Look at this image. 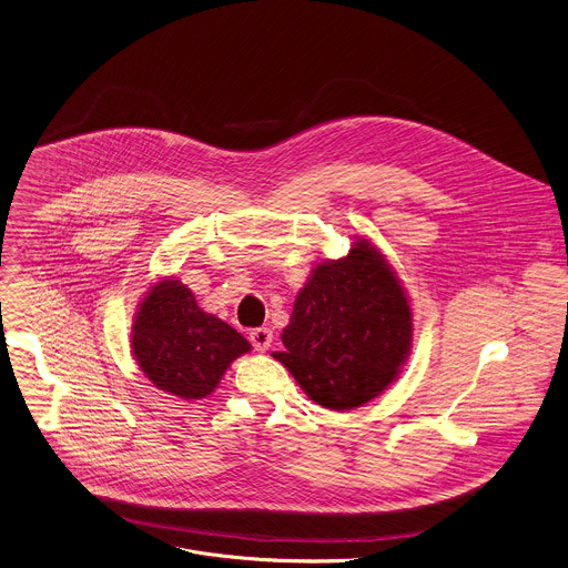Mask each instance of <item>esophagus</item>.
I'll return each mask as SVG.
<instances>
[{
  "label": "esophagus",
  "instance_id": "1",
  "mask_svg": "<svg viewBox=\"0 0 568 568\" xmlns=\"http://www.w3.org/2000/svg\"><path fill=\"white\" fill-rule=\"evenodd\" d=\"M250 341L256 352H265L274 341V332L270 327H256L250 332Z\"/></svg>",
  "mask_w": 568,
  "mask_h": 568
}]
</instances>
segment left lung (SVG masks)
Instances as JSON below:
<instances>
[{
  "mask_svg": "<svg viewBox=\"0 0 568 568\" xmlns=\"http://www.w3.org/2000/svg\"><path fill=\"white\" fill-rule=\"evenodd\" d=\"M281 338L274 358L314 403L354 409L385 392L405 363L409 301L383 254L361 239L345 258L316 265Z\"/></svg>",
  "mask_w": 568,
  "mask_h": 568,
  "instance_id": "1",
  "label": "left lung"
}]
</instances>
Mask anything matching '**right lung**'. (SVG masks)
<instances>
[{"mask_svg": "<svg viewBox=\"0 0 568 568\" xmlns=\"http://www.w3.org/2000/svg\"><path fill=\"white\" fill-rule=\"evenodd\" d=\"M250 343L221 318L205 314L179 281L152 285L132 325V354L161 392L199 400L214 392Z\"/></svg>", "mask_w": 568, "mask_h": 568, "instance_id": "add662e5", "label": "right lung"}]
</instances>
